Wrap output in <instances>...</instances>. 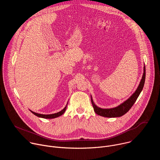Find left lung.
<instances>
[{
  "instance_id": "1",
  "label": "left lung",
  "mask_w": 160,
  "mask_h": 160,
  "mask_svg": "<svg viewBox=\"0 0 160 160\" xmlns=\"http://www.w3.org/2000/svg\"><path fill=\"white\" fill-rule=\"evenodd\" d=\"M145 78H146V68L145 66H144V73L142 77V79L140 82V83L135 91V92L125 101H124L123 103L120 104L119 106L113 108H109V109H102L98 106H97L95 103L94 102L92 96H91V102H92L94 110L97 115L107 117V118H115V117H120L123 115H124L125 113H127L130 109L132 108V106L133 105L135 102L136 101L137 99L138 98L139 94H141V91L142 90V88L144 85L145 82Z\"/></svg>"
}]
</instances>
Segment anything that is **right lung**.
<instances>
[{"label":"right lung","instance_id":"obj_1","mask_svg":"<svg viewBox=\"0 0 160 160\" xmlns=\"http://www.w3.org/2000/svg\"><path fill=\"white\" fill-rule=\"evenodd\" d=\"M67 105H68V102L66 105V106L64 107V108H63L61 111H60L59 112H58L56 113H54V114H50V115H42V114H39V113H37V112H35L31 110H30L33 115H35V116L38 117H40V118H46V119H52V118H57V117H59L60 116H61L62 114H64V112H65L66 109V107H67Z\"/></svg>","mask_w":160,"mask_h":160}]
</instances>
